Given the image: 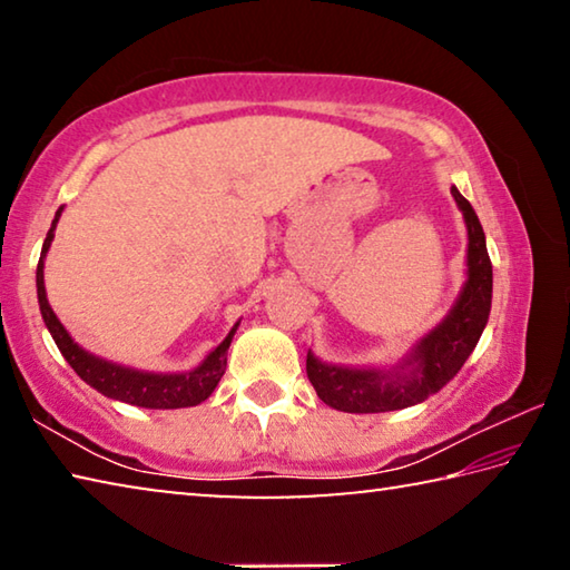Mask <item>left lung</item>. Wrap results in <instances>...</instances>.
Instances as JSON below:
<instances>
[{
    "mask_svg": "<svg viewBox=\"0 0 570 570\" xmlns=\"http://www.w3.org/2000/svg\"><path fill=\"white\" fill-rule=\"evenodd\" d=\"M450 193L468 226V278L455 304L435 330L424 334L397 364L387 370L326 364L308 350V382L330 407L370 414L420 404L455 377L480 342L490 316V302H493V264H490L478 214L455 186Z\"/></svg>",
    "mask_w": 570,
    "mask_h": 570,
    "instance_id": "left-lung-1",
    "label": "left lung"
}]
</instances>
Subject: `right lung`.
<instances>
[{
  "label": "right lung",
  "mask_w": 570,
  "mask_h": 570,
  "mask_svg": "<svg viewBox=\"0 0 570 570\" xmlns=\"http://www.w3.org/2000/svg\"><path fill=\"white\" fill-rule=\"evenodd\" d=\"M60 216H62V208L55 214L52 228L47 230V238L42 244L40 264H37V298H40V312H42L45 326L50 330L57 350L62 352L67 364H70L72 370L80 374V380L88 382L92 390H98L110 400L135 404V407L178 410V407H196V404L208 400L210 392L218 387V382L226 372V354H228L230 340H234V334L238 330V322L234 324V330L228 332L226 340L220 342L214 352H208L204 362L193 366L188 372L132 370V366L115 364L110 360H102V356L90 354L88 350H82V346L72 340L70 332L65 330L62 322L57 320V314L52 312L50 302H47V292H45V256L52 246L55 228Z\"/></svg>",
  "instance_id": "right-lung-1"
}]
</instances>
